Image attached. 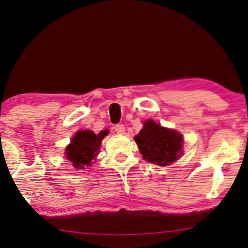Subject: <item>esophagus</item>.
Wrapping results in <instances>:
<instances>
[{
    "label": "esophagus",
    "instance_id": "34e87169",
    "mask_svg": "<svg viewBox=\"0 0 248 248\" xmlns=\"http://www.w3.org/2000/svg\"><path fill=\"white\" fill-rule=\"evenodd\" d=\"M114 129H115V131L117 133H124V124H116Z\"/></svg>",
    "mask_w": 248,
    "mask_h": 248
}]
</instances>
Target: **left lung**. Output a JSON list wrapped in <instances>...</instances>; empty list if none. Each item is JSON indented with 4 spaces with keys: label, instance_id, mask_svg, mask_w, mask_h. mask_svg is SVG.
Wrapping results in <instances>:
<instances>
[{
    "label": "left lung",
    "instance_id": "obj_1",
    "mask_svg": "<svg viewBox=\"0 0 248 248\" xmlns=\"http://www.w3.org/2000/svg\"><path fill=\"white\" fill-rule=\"evenodd\" d=\"M138 148L144 159L158 166L174 163L183 154V136L173 129L164 128L149 119L134 137Z\"/></svg>",
    "mask_w": 248,
    "mask_h": 248
}]
</instances>
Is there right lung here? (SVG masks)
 Masks as SVG:
<instances>
[{
  "mask_svg": "<svg viewBox=\"0 0 248 248\" xmlns=\"http://www.w3.org/2000/svg\"><path fill=\"white\" fill-rule=\"evenodd\" d=\"M107 134V130L98 134L90 130H79L74 134L71 143L65 149V156L72 163L74 169H89L93 164L92 161L98 155L102 140Z\"/></svg>",
  "mask_w": 248,
  "mask_h": 248,
  "instance_id": "add662e5",
  "label": "right lung"
}]
</instances>
